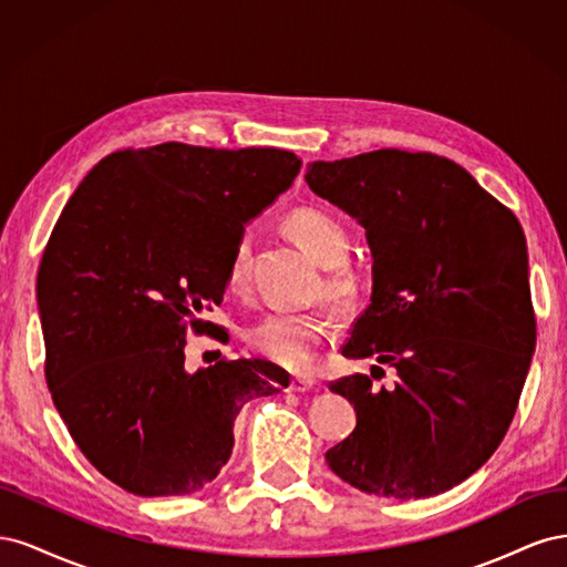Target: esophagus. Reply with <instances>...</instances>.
Here are the masks:
<instances>
[{
    "instance_id": "1",
    "label": "esophagus",
    "mask_w": 567,
    "mask_h": 567,
    "mask_svg": "<svg viewBox=\"0 0 567 567\" xmlns=\"http://www.w3.org/2000/svg\"><path fill=\"white\" fill-rule=\"evenodd\" d=\"M315 385H317V381L310 379V375H293V379H290V390H293V392H307V390H312Z\"/></svg>"
}]
</instances>
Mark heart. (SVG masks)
<instances>
[{
  "label": "heart",
  "instance_id": "heart-1",
  "mask_svg": "<svg viewBox=\"0 0 567 567\" xmlns=\"http://www.w3.org/2000/svg\"><path fill=\"white\" fill-rule=\"evenodd\" d=\"M290 238L323 267L315 298L329 300L338 312H352L367 293V279L357 267L348 265L352 238L348 227L329 210L305 208L290 210L284 219ZM250 238L236 241L227 265V288L244 293L248 286ZM333 333V315L326 305L305 312H267L244 329L248 348L269 362L290 371H310L317 362L319 348Z\"/></svg>",
  "mask_w": 567,
  "mask_h": 567
}]
</instances>
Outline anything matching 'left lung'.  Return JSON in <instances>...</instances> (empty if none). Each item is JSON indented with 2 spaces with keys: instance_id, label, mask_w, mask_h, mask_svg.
<instances>
[{
  "instance_id": "8db88e82",
  "label": "left lung",
  "mask_w": 567,
  "mask_h": 567,
  "mask_svg": "<svg viewBox=\"0 0 567 567\" xmlns=\"http://www.w3.org/2000/svg\"><path fill=\"white\" fill-rule=\"evenodd\" d=\"M307 184L367 229L371 305L342 354L394 383L331 381L357 427L326 452L348 485L423 499L463 483L516 416L537 342L525 234L504 203L435 153L381 148L307 165ZM375 379V375H373Z\"/></svg>"
}]
</instances>
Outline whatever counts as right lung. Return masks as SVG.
Returning <instances> with one entry per match:
<instances>
[{"label": "right lung", "mask_w": 567, "mask_h": 567, "mask_svg": "<svg viewBox=\"0 0 567 567\" xmlns=\"http://www.w3.org/2000/svg\"><path fill=\"white\" fill-rule=\"evenodd\" d=\"M284 148L165 142L115 151L84 177L51 231L38 305L44 375L80 452L140 496L194 494L234 447L252 398L288 385L265 359H219L186 373L188 331L221 302L244 225L293 184Z\"/></svg>", "instance_id": "1"}]
</instances>
